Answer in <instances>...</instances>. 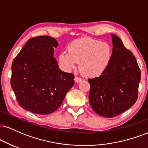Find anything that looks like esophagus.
<instances>
[{
	"label": "esophagus",
	"mask_w": 148,
	"mask_h": 148,
	"mask_svg": "<svg viewBox=\"0 0 148 148\" xmlns=\"http://www.w3.org/2000/svg\"><path fill=\"white\" fill-rule=\"evenodd\" d=\"M82 79H81V78H79V77H78V76H76L75 78H74V81H75V82L76 83H79V82H81V81H82Z\"/></svg>",
	"instance_id": "esophagus-1"
}]
</instances>
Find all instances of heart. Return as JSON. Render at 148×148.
<instances>
[{
  "instance_id": "b5f03b06",
  "label": "heart",
  "mask_w": 148,
  "mask_h": 148,
  "mask_svg": "<svg viewBox=\"0 0 148 148\" xmlns=\"http://www.w3.org/2000/svg\"><path fill=\"white\" fill-rule=\"evenodd\" d=\"M67 52L62 51L58 56L62 68L70 71L79 62L81 72L88 77L101 75L112 58V49L108 43L88 37L71 42L67 46Z\"/></svg>"
}]
</instances>
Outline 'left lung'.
<instances>
[{
	"instance_id": "left-lung-1",
	"label": "left lung",
	"mask_w": 148,
	"mask_h": 148,
	"mask_svg": "<svg viewBox=\"0 0 148 148\" xmlns=\"http://www.w3.org/2000/svg\"><path fill=\"white\" fill-rule=\"evenodd\" d=\"M111 35V62L99 77L88 79L90 85L89 101L92 108L105 118L121 114L135 103L141 75L132 53L125 48L118 36Z\"/></svg>"
}]
</instances>
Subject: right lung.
<instances>
[{
	"label": "right lung",
	"instance_id": "right-lung-1",
	"mask_svg": "<svg viewBox=\"0 0 148 148\" xmlns=\"http://www.w3.org/2000/svg\"><path fill=\"white\" fill-rule=\"evenodd\" d=\"M58 43L49 36L30 39L12 64L11 87L18 104L32 113L56 111L74 84V74L60 70L54 58Z\"/></svg>",
	"mask_w": 148,
	"mask_h": 148
}]
</instances>
